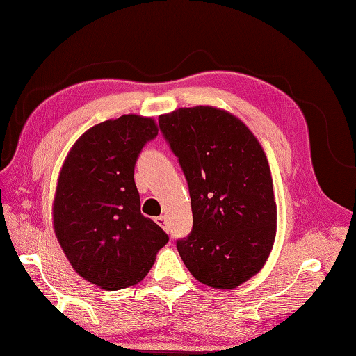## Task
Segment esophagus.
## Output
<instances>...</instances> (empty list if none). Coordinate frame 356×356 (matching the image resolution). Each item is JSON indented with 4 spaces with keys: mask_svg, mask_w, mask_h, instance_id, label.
<instances>
[{
    "mask_svg": "<svg viewBox=\"0 0 356 356\" xmlns=\"http://www.w3.org/2000/svg\"><path fill=\"white\" fill-rule=\"evenodd\" d=\"M156 220V222H158V225L162 227V229H165V230H168L167 229V221H165V217L163 216H159V217H156L154 218Z\"/></svg>",
    "mask_w": 356,
    "mask_h": 356,
    "instance_id": "1",
    "label": "esophagus"
}]
</instances>
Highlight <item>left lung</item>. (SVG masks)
I'll return each mask as SVG.
<instances>
[{
  "mask_svg": "<svg viewBox=\"0 0 356 356\" xmlns=\"http://www.w3.org/2000/svg\"><path fill=\"white\" fill-rule=\"evenodd\" d=\"M159 129L184 171L193 230L177 250L202 284L230 290L266 264L276 236L268 161L234 115L209 106L161 115Z\"/></svg>",
  "mask_w": 356,
  "mask_h": 356,
  "instance_id": "left-lung-1",
  "label": "left lung"
}]
</instances>
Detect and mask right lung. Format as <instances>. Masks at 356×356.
Masks as SVG:
<instances>
[{
	"mask_svg": "<svg viewBox=\"0 0 356 356\" xmlns=\"http://www.w3.org/2000/svg\"><path fill=\"white\" fill-rule=\"evenodd\" d=\"M158 136L152 118L122 115L97 124L72 145L54 197V230L81 277L115 291L143 280L168 243L140 213L135 165Z\"/></svg>",
	"mask_w": 356,
	"mask_h": 356,
	"instance_id": "right-lung-1",
	"label": "right lung"
}]
</instances>
